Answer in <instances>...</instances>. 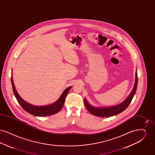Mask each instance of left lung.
<instances>
[{
    "label": "left lung",
    "mask_w": 155,
    "mask_h": 155,
    "mask_svg": "<svg viewBox=\"0 0 155 155\" xmlns=\"http://www.w3.org/2000/svg\"><path fill=\"white\" fill-rule=\"evenodd\" d=\"M137 84H138V75H137V71H136L135 81V84H134L133 91L131 92V94L129 95V96H128L123 102L116 106L98 107L93 106L91 104H90L87 101V100L86 99V98H84V103H85V107L88 110L89 112H90L92 114L98 117H108L117 115L125 110L131 103L133 97L136 92V90L137 88Z\"/></svg>",
    "instance_id": "left-lung-1"
}]
</instances>
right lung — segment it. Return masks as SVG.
<instances>
[{"label": "right lung", "mask_w": 155, "mask_h": 155, "mask_svg": "<svg viewBox=\"0 0 155 155\" xmlns=\"http://www.w3.org/2000/svg\"><path fill=\"white\" fill-rule=\"evenodd\" d=\"M11 81L15 97L17 99L18 102L21 106L23 109L32 115L39 117L48 116L58 113L59 111L62 109L64 103L67 95L70 89L71 88V87H69L66 89L59 97V99L54 103L45 106H35L25 101L21 97V96L19 95V94L16 91V89L15 88L14 82L13 80L12 73L11 76Z\"/></svg>", "instance_id": "1"}]
</instances>
